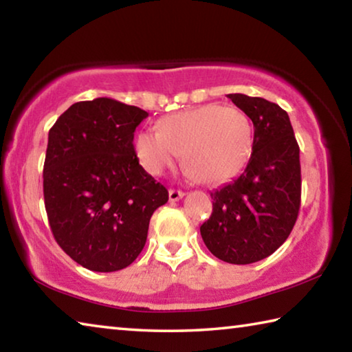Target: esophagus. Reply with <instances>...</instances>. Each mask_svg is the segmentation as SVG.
Instances as JSON below:
<instances>
[{
    "instance_id": "obj_1",
    "label": "esophagus",
    "mask_w": 352,
    "mask_h": 352,
    "mask_svg": "<svg viewBox=\"0 0 352 352\" xmlns=\"http://www.w3.org/2000/svg\"><path fill=\"white\" fill-rule=\"evenodd\" d=\"M183 197H184V192H182V190H178V189L169 190V201H178Z\"/></svg>"
}]
</instances>
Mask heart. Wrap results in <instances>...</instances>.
Wrapping results in <instances>:
<instances>
[{"instance_id": "1", "label": "heart", "mask_w": 352, "mask_h": 352, "mask_svg": "<svg viewBox=\"0 0 352 352\" xmlns=\"http://www.w3.org/2000/svg\"><path fill=\"white\" fill-rule=\"evenodd\" d=\"M135 152L148 174L162 175L183 153V163L201 183H223L245 168L253 152V126L236 107L206 104L170 113L158 130L136 135Z\"/></svg>"}]
</instances>
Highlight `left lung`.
<instances>
[{
    "label": "left lung",
    "instance_id": "obj_1",
    "mask_svg": "<svg viewBox=\"0 0 352 352\" xmlns=\"http://www.w3.org/2000/svg\"><path fill=\"white\" fill-rule=\"evenodd\" d=\"M252 119L253 152L233 182L211 192L212 214L200 226L208 250L220 261L245 265L283 245L301 201L300 147L287 111L247 94H228Z\"/></svg>",
    "mask_w": 352,
    "mask_h": 352
}]
</instances>
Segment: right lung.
Listing matches in <instances>:
<instances>
[{"mask_svg":"<svg viewBox=\"0 0 352 352\" xmlns=\"http://www.w3.org/2000/svg\"><path fill=\"white\" fill-rule=\"evenodd\" d=\"M148 113L110 98L76 102L47 135L45 208L60 248L93 272L126 269L168 189L142 169L133 133Z\"/></svg>","mask_w":352,"mask_h":352,"instance_id":"right-lung-1","label":"right lung"}]
</instances>
